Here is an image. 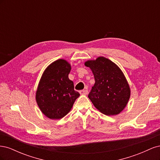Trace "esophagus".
<instances>
[{
	"label": "esophagus",
	"instance_id": "obj_1",
	"mask_svg": "<svg viewBox=\"0 0 160 160\" xmlns=\"http://www.w3.org/2000/svg\"><path fill=\"white\" fill-rule=\"evenodd\" d=\"M79 93L82 95H88V91L87 90V89H85V90H81V91H79Z\"/></svg>",
	"mask_w": 160,
	"mask_h": 160
}]
</instances>
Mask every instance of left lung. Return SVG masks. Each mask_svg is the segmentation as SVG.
<instances>
[{"instance_id":"left-lung-1","label":"left lung","mask_w":160,"mask_h":160,"mask_svg":"<svg viewBox=\"0 0 160 160\" xmlns=\"http://www.w3.org/2000/svg\"><path fill=\"white\" fill-rule=\"evenodd\" d=\"M84 65L91 70L95 81L88 95L92 103L106 115L119 114L127 106L131 95L123 71L104 57L87 61Z\"/></svg>"}]
</instances>
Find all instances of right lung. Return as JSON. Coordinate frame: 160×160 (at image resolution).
Wrapping results in <instances>:
<instances>
[{
    "label": "right lung",
    "mask_w": 160,
    "mask_h": 160,
    "mask_svg": "<svg viewBox=\"0 0 160 160\" xmlns=\"http://www.w3.org/2000/svg\"><path fill=\"white\" fill-rule=\"evenodd\" d=\"M71 65L65 59L53 61L43 71L35 93L41 112L51 119H61L71 111L80 94L69 79Z\"/></svg>",
    "instance_id": "obj_1"
}]
</instances>
